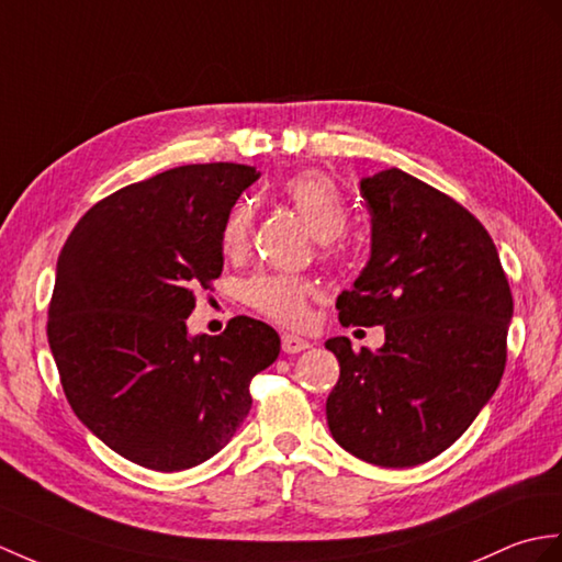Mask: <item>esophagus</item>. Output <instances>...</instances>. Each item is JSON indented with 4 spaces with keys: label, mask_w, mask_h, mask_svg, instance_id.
I'll list each match as a JSON object with an SVG mask.
<instances>
[{
    "label": "esophagus",
    "mask_w": 562,
    "mask_h": 562,
    "mask_svg": "<svg viewBox=\"0 0 562 562\" xmlns=\"http://www.w3.org/2000/svg\"><path fill=\"white\" fill-rule=\"evenodd\" d=\"M308 347L311 345H308V340H304V337L290 335V333L282 335V351H284V355H299V351H304Z\"/></svg>",
    "instance_id": "1"
}]
</instances>
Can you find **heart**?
I'll return each mask as SVG.
<instances>
[{
	"label": "heart",
	"mask_w": 562,
	"mask_h": 562,
	"mask_svg": "<svg viewBox=\"0 0 562 562\" xmlns=\"http://www.w3.org/2000/svg\"><path fill=\"white\" fill-rule=\"evenodd\" d=\"M282 195L318 239L328 241L345 232L349 217L347 203L330 177L321 172L294 175L282 184ZM251 225V203H234L220 225V249L227 256H239L249 244ZM316 294V282L302 276H286V272H260L244 284V302L260 316L286 325V328L306 323L308 302Z\"/></svg>",
	"instance_id": "b5f03b06"
}]
</instances>
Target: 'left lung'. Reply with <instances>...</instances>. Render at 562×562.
<instances>
[{
    "mask_svg": "<svg viewBox=\"0 0 562 562\" xmlns=\"http://www.w3.org/2000/svg\"><path fill=\"white\" fill-rule=\"evenodd\" d=\"M371 260L337 296L345 325H383L385 345L325 342L340 381L325 402L333 438L378 467L438 458L472 426L507 361L513 292L486 227L393 167L361 179Z\"/></svg>",
    "mask_w": 562,
    "mask_h": 562,
    "instance_id": "8db88e82",
    "label": "left lung"
}]
</instances>
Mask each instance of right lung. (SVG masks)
Instances as JSON below:
<instances>
[{"mask_svg":"<svg viewBox=\"0 0 562 562\" xmlns=\"http://www.w3.org/2000/svg\"><path fill=\"white\" fill-rule=\"evenodd\" d=\"M260 175L184 165L98 201L57 260L47 340L74 414L128 462L181 472L227 446L280 337L249 316L189 337L195 292L222 272L220 225Z\"/></svg>","mask_w":562,"mask_h":562,"instance_id":"obj_1","label":"right lung"}]
</instances>
